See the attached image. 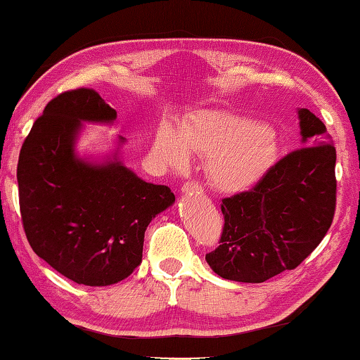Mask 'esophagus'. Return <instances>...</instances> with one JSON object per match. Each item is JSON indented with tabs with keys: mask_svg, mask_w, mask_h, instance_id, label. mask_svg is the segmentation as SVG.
<instances>
[{
	"mask_svg": "<svg viewBox=\"0 0 360 360\" xmlns=\"http://www.w3.org/2000/svg\"><path fill=\"white\" fill-rule=\"evenodd\" d=\"M181 192H182V195H192V193H195L197 195V193H202V187L198 186L195 181H189L182 186Z\"/></svg>",
	"mask_w": 360,
	"mask_h": 360,
	"instance_id": "34e87169",
	"label": "esophagus"
}]
</instances>
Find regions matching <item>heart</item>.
I'll list each match as a JSON object with an SVG mask.
<instances>
[{
  "instance_id": "heart-1",
  "label": "heart",
  "mask_w": 360,
  "mask_h": 360,
  "mask_svg": "<svg viewBox=\"0 0 360 360\" xmlns=\"http://www.w3.org/2000/svg\"><path fill=\"white\" fill-rule=\"evenodd\" d=\"M191 152L208 158V178L222 193L252 191L277 160L274 131L252 120L222 112H203L181 129L162 124L153 142L160 162L186 169Z\"/></svg>"
}]
</instances>
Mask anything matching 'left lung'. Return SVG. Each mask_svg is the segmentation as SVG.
<instances>
[{
	"mask_svg": "<svg viewBox=\"0 0 360 360\" xmlns=\"http://www.w3.org/2000/svg\"><path fill=\"white\" fill-rule=\"evenodd\" d=\"M296 113L301 149L274 165L250 192L222 200L221 245L205 259L226 281L261 283L295 269L332 226L336 202L332 136L307 108Z\"/></svg>",
	"mask_w": 360,
	"mask_h": 360,
	"instance_id": "1",
	"label": "left lung"
}]
</instances>
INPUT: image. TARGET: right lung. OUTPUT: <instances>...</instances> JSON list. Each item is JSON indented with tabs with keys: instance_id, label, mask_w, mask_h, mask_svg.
<instances>
[{
	"instance_id": "obj_1",
	"label": "right lung",
	"mask_w": 360,
	"mask_h": 360,
	"mask_svg": "<svg viewBox=\"0 0 360 360\" xmlns=\"http://www.w3.org/2000/svg\"><path fill=\"white\" fill-rule=\"evenodd\" d=\"M84 123H117L93 89L67 91L44 107L17 165L20 214L39 258L79 285L107 287L141 264L147 226L176 198L123 163L122 136L105 153L79 152Z\"/></svg>"
}]
</instances>
